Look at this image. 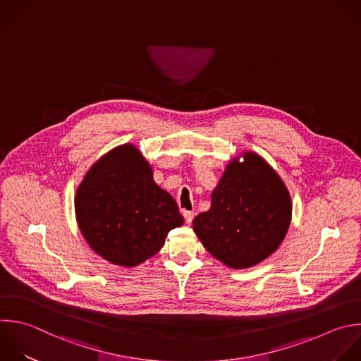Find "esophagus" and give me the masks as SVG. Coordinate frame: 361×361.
Wrapping results in <instances>:
<instances>
[{"mask_svg": "<svg viewBox=\"0 0 361 361\" xmlns=\"http://www.w3.org/2000/svg\"><path fill=\"white\" fill-rule=\"evenodd\" d=\"M183 216H184V219H185L187 224H191L192 219H194V212H192V211H184V212H183Z\"/></svg>", "mask_w": 361, "mask_h": 361, "instance_id": "obj_1", "label": "esophagus"}]
</instances>
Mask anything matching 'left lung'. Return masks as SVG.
Here are the masks:
<instances>
[{"label":"left lung","mask_w":361,"mask_h":361,"mask_svg":"<svg viewBox=\"0 0 361 361\" xmlns=\"http://www.w3.org/2000/svg\"><path fill=\"white\" fill-rule=\"evenodd\" d=\"M290 195L257 153L231 161L211 194V208L192 226L205 250L233 269L251 268L274 254L288 232Z\"/></svg>","instance_id":"obj_1"}]
</instances>
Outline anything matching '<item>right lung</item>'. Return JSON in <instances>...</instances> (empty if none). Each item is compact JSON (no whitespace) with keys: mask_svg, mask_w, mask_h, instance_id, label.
Instances as JSON below:
<instances>
[{"mask_svg":"<svg viewBox=\"0 0 361 361\" xmlns=\"http://www.w3.org/2000/svg\"><path fill=\"white\" fill-rule=\"evenodd\" d=\"M75 211L89 247L120 267L152 258L184 222L174 198L154 183L152 167L132 145L113 149L87 171Z\"/></svg>","mask_w":361,"mask_h":361,"instance_id":"add662e5","label":"right lung"}]
</instances>
